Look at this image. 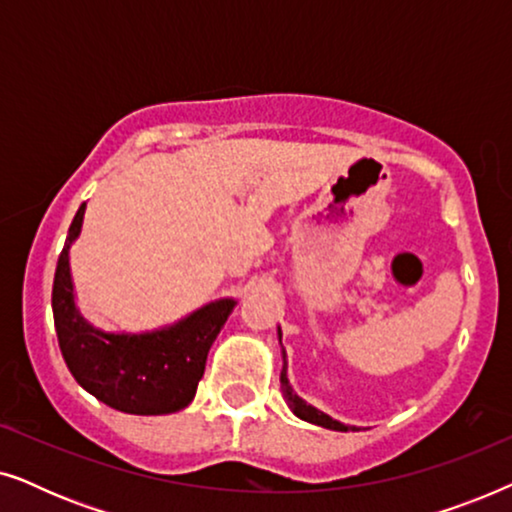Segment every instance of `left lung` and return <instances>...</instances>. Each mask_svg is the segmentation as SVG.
Segmentation results:
<instances>
[{
  "mask_svg": "<svg viewBox=\"0 0 512 512\" xmlns=\"http://www.w3.org/2000/svg\"><path fill=\"white\" fill-rule=\"evenodd\" d=\"M277 335H279V345H282V328H277ZM282 359H284V366H282V375H279V382H282V394H284V401L289 408L293 410V415L305 419V422L310 424H317V426H324V429H331V431H359L356 426H347L338 422V419L328 417L326 412H321L310 405L307 401H303L296 391H293L289 377H286V352L282 349Z\"/></svg>",
  "mask_w": 512,
  "mask_h": 512,
  "instance_id": "left-lung-1",
  "label": "left lung"
}]
</instances>
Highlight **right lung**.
<instances>
[{
	"label": "right lung",
	"instance_id": "right-lung-1",
	"mask_svg": "<svg viewBox=\"0 0 512 512\" xmlns=\"http://www.w3.org/2000/svg\"><path fill=\"white\" fill-rule=\"evenodd\" d=\"M86 202L76 212L53 279V321L69 373L97 401L128 415H170L193 401L209 347L237 305L219 298L170 326L144 333H107L76 307L69 249L79 240Z\"/></svg>",
	"mask_w": 512,
	"mask_h": 512
}]
</instances>
